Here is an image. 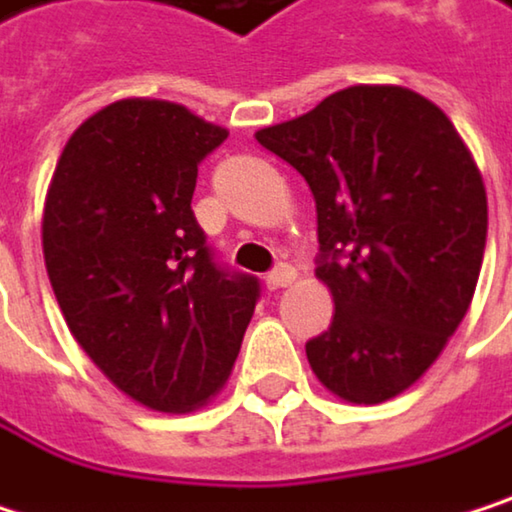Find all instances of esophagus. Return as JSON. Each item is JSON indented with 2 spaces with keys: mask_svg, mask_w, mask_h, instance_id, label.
Masks as SVG:
<instances>
[{
  "mask_svg": "<svg viewBox=\"0 0 512 512\" xmlns=\"http://www.w3.org/2000/svg\"><path fill=\"white\" fill-rule=\"evenodd\" d=\"M294 279H297V270L288 267V264H282V267H276V270L267 276V288H270V291H279V288H288Z\"/></svg>",
  "mask_w": 512,
  "mask_h": 512,
  "instance_id": "obj_1",
  "label": "esophagus"
}]
</instances>
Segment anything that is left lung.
I'll return each mask as SVG.
<instances>
[{
  "label": "left lung",
  "mask_w": 512,
  "mask_h": 512,
  "mask_svg": "<svg viewBox=\"0 0 512 512\" xmlns=\"http://www.w3.org/2000/svg\"><path fill=\"white\" fill-rule=\"evenodd\" d=\"M318 206V270L336 315L306 342L345 402L408 390L462 324L486 248V188L453 122L402 86H348L258 131Z\"/></svg>",
  "instance_id": "left-lung-1"
}]
</instances>
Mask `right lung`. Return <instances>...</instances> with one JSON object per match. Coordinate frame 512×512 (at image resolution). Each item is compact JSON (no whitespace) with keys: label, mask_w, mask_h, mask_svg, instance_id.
<instances>
[{"label":"right lung","mask_w":512,"mask_h":512,"mask_svg":"<svg viewBox=\"0 0 512 512\" xmlns=\"http://www.w3.org/2000/svg\"><path fill=\"white\" fill-rule=\"evenodd\" d=\"M224 140L179 104L113 101L71 134L47 194L44 261L68 330L152 411L221 390L261 300L191 212L197 164Z\"/></svg>","instance_id":"right-lung-1"}]
</instances>
